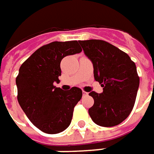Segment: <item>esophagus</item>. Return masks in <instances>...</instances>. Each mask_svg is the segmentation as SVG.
Wrapping results in <instances>:
<instances>
[{
	"mask_svg": "<svg viewBox=\"0 0 154 154\" xmlns=\"http://www.w3.org/2000/svg\"><path fill=\"white\" fill-rule=\"evenodd\" d=\"M82 94H83V95H84V96H87V95H88V93H87V92H85V91H83V92H82Z\"/></svg>",
	"mask_w": 154,
	"mask_h": 154,
	"instance_id": "obj_1",
	"label": "esophagus"
}]
</instances>
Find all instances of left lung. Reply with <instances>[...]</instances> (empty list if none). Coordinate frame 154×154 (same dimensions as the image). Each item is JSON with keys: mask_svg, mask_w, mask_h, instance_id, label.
<instances>
[{"mask_svg": "<svg viewBox=\"0 0 154 154\" xmlns=\"http://www.w3.org/2000/svg\"><path fill=\"white\" fill-rule=\"evenodd\" d=\"M85 55L94 66L95 81L103 88L101 94L92 91L94 103L88 114L95 124L110 127L128 117L139 88V77L130 56L108 42L79 40Z\"/></svg>", "mask_w": 154, "mask_h": 154, "instance_id": "obj_1", "label": "left lung"}]
</instances>
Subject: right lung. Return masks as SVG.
I'll return each instance as SVG.
<instances>
[{"mask_svg": "<svg viewBox=\"0 0 154 154\" xmlns=\"http://www.w3.org/2000/svg\"><path fill=\"white\" fill-rule=\"evenodd\" d=\"M81 51L76 40L52 42L40 47L20 66L16 78L18 103L29 121L43 132L60 133L71 124L82 91L73 87L65 92L54 83L60 82L61 60Z\"/></svg>", "mask_w": 154, "mask_h": 154, "instance_id": "right-lung-1", "label": "right lung"}]
</instances>
